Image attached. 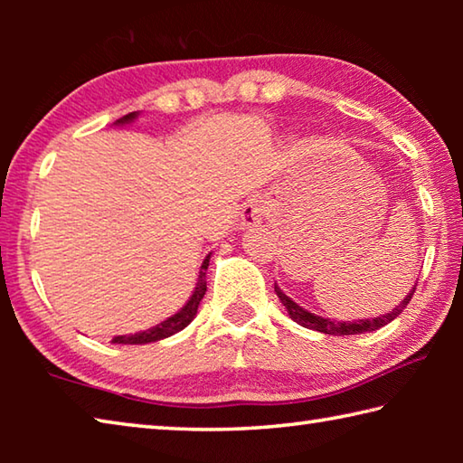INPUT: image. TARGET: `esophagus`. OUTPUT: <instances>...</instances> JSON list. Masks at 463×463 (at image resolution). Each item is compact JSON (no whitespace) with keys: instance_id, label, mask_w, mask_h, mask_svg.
<instances>
[{"instance_id":"obj_1","label":"esophagus","mask_w":463,"mask_h":463,"mask_svg":"<svg viewBox=\"0 0 463 463\" xmlns=\"http://www.w3.org/2000/svg\"><path fill=\"white\" fill-rule=\"evenodd\" d=\"M263 218H265V202L260 198V195H253V198H249L245 202V206H242L241 224L245 226V229H257V226H261Z\"/></svg>"}]
</instances>
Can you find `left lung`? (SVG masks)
Masks as SVG:
<instances>
[{"mask_svg":"<svg viewBox=\"0 0 463 463\" xmlns=\"http://www.w3.org/2000/svg\"><path fill=\"white\" fill-rule=\"evenodd\" d=\"M414 289H417V284H414V288L411 289L409 294H406L404 300L398 304V307L392 310V312H386V315H382L378 318H364V320H354V323H339V320H331V318H325V317H318V315H312V312H308L307 308L298 307V304L292 300V298H288L281 289L278 288L276 284V294L281 300V304H284L289 318L294 320V323L302 325L304 328H312V331H318V333H325V335H359V333H372V331H378V328L386 326L388 323H392L401 312L409 307L411 298L414 294Z\"/></svg>","mask_w":463,"mask_h":463,"instance_id":"left-lung-1","label":"left lung"}]
</instances>
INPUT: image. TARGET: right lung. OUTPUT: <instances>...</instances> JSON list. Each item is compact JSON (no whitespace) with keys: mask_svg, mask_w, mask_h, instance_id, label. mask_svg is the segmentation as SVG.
Masks as SVG:
<instances>
[{"mask_svg":"<svg viewBox=\"0 0 463 463\" xmlns=\"http://www.w3.org/2000/svg\"><path fill=\"white\" fill-rule=\"evenodd\" d=\"M137 118V112H130L127 116H122V118L116 122V124H128ZM208 261H210V255L203 260L202 263V269H200V276H198V284H195V289L190 300H187L185 307L175 312L174 317H169L167 320H163L156 326L146 328V331H140L135 335H118L114 336L112 343H120V345H145V343H155V341H161V339H167V336L175 335L185 328L187 325L192 323L198 315V307L202 302L203 294H206V269H208Z\"/></svg>","mask_w":463,"mask_h":463,"instance_id":"obj_1","label":"right lung"}]
</instances>
